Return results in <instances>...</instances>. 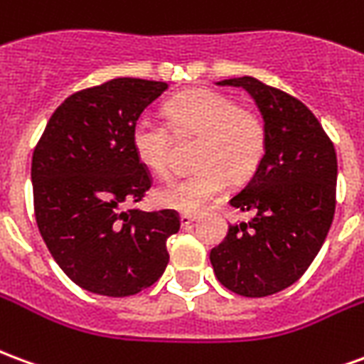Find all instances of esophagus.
<instances>
[{
  "mask_svg": "<svg viewBox=\"0 0 364 364\" xmlns=\"http://www.w3.org/2000/svg\"><path fill=\"white\" fill-rule=\"evenodd\" d=\"M179 220H181V226H189L193 222L197 220V214H189V213H183L179 216Z\"/></svg>",
  "mask_w": 364,
  "mask_h": 364,
  "instance_id": "obj_1",
  "label": "esophagus"
}]
</instances>
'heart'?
I'll list each match as a JSON object with an SVG mask.
<instances>
[{"mask_svg":"<svg viewBox=\"0 0 364 364\" xmlns=\"http://www.w3.org/2000/svg\"><path fill=\"white\" fill-rule=\"evenodd\" d=\"M166 122L150 117L136 120L132 148L138 161L158 177L171 171L173 135L197 138L193 164L197 171L161 185L154 198L159 206L198 213L226 189V183L247 181L259 169L267 128L253 107L237 105L228 93L197 87L169 99L164 107Z\"/></svg>","mask_w":364,"mask_h":364,"instance_id":"1","label":"heart"}]
</instances>
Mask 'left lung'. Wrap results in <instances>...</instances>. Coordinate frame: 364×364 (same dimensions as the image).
I'll use <instances>...</instances> for the list:
<instances>
[{
	"mask_svg": "<svg viewBox=\"0 0 364 364\" xmlns=\"http://www.w3.org/2000/svg\"><path fill=\"white\" fill-rule=\"evenodd\" d=\"M218 83L244 87L255 99L267 148L259 169L228 203L253 213L252 222L230 224L210 263L232 292L269 296L294 284L326 242L336 214V148L296 97L250 75Z\"/></svg>",
	"mask_w": 364,
	"mask_h": 364,
	"instance_id": "1",
	"label": "left lung"
}]
</instances>
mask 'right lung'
Returning <instances> with one entry per match:
<instances>
[{"instance_id": "obj_1", "label": "right lung", "mask_w": 364, "mask_h": 364, "mask_svg": "<svg viewBox=\"0 0 364 364\" xmlns=\"http://www.w3.org/2000/svg\"><path fill=\"white\" fill-rule=\"evenodd\" d=\"M167 83L117 77L75 91L54 111L33 151L38 232L60 269L103 296H130L164 274L175 210L122 206L142 200L151 175L136 158L132 128Z\"/></svg>"}]
</instances>
